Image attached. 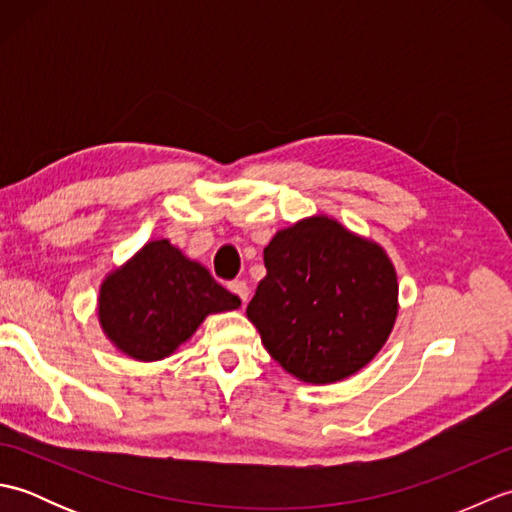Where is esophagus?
I'll return each mask as SVG.
<instances>
[{"mask_svg":"<svg viewBox=\"0 0 512 512\" xmlns=\"http://www.w3.org/2000/svg\"><path fill=\"white\" fill-rule=\"evenodd\" d=\"M228 288H231V292H235V295L242 299V303H246L248 301V297H250V290H248V286H246V281H231V284H228Z\"/></svg>","mask_w":512,"mask_h":512,"instance_id":"1","label":"esophagus"}]
</instances>
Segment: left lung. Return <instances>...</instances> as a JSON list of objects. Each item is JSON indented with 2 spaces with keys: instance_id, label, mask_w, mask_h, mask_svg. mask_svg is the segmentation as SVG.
I'll return each instance as SVG.
<instances>
[{
  "instance_id": "obj_1",
  "label": "left lung",
  "mask_w": 512,
  "mask_h": 512,
  "mask_svg": "<svg viewBox=\"0 0 512 512\" xmlns=\"http://www.w3.org/2000/svg\"><path fill=\"white\" fill-rule=\"evenodd\" d=\"M246 314L288 374L328 385L363 369L398 317V279L383 246L328 215L281 228Z\"/></svg>"
}]
</instances>
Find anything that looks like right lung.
Returning <instances> with one entry per match:
<instances>
[{
    "label": "right lung",
    "mask_w": 512,
    "mask_h": 512,
    "mask_svg": "<svg viewBox=\"0 0 512 512\" xmlns=\"http://www.w3.org/2000/svg\"><path fill=\"white\" fill-rule=\"evenodd\" d=\"M239 306L202 264L169 239H154L103 279L96 310L116 350L154 363L189 341L209 314Z\"/></svg>",
    "instance_id": "obj_1"
}]
</instances>
